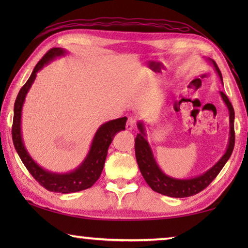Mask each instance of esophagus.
<instances>
[{
    "label": "esophagus",
    "instance_id": "obj_1",
    "mask_svg": "<svg viewBox=\"0 0 248 248\" xmlns=\"http://www.w3.org/2000/svg\"><path fill=\"white\" fill-rule=\"evenodd\" d=\"M134 125H136V118H133V117H129L127 120V124H125V129L132 130L134 128Z\"/></svg>",
    "mask_w": 248,
    "mask_h": 248
}]
</instances>
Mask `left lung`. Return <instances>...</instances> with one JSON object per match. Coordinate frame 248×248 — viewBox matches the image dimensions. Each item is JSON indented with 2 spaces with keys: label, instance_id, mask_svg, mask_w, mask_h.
<instances>
[{
  "label": "left lung",
  "instance_id": "8db88e82",
  "mask_svg": "<svg viewBox=\"0 0 248 248\" xmlns=\"http://www.w3.org/2000/svg\"><path fill=\"white\" fill-rule=\"evenodd\" d=\"M212 62L213 66L219 74V77L222 81V74L220 69L217 68V63L213 60L210 59ZM223 83V82H222ZM222 99L224 100L226 106H228L229 112H230V139H229V145L226 149V152L224 153L219 162L217 163L215 166L208 170L204 174L197 176L195 178L190 179H176L170 176L165 175L159 169L156 161L153 156L152 150H151L149 142L146 140V134L144 124L142 123L138 124V128H139L140 132L137 134L136 140H134V150H136V158L139 165V169L142 176L148 183L149 186L152 188L154 191L158 192V194L174 197V198H185V197L194 196L198 192L202 191L204 188H207L213 179H215L217 174L220 173L221 170L223 169L225 163L228 162L231 154L233 152L234 143H235V132H234V109L232 104L228 98L223 92H220Z\"/></svg>",
  "mask_w": 248,
  "mask_h": 248
}]
</instances>
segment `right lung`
Wrapping results in <instances>:
<instances>
[{"label": "right lung", "mask_w": 248, "mask_h": 248, "mask_svg": "<svg viewBox=\"0 0 248 248\" xmlns=\"http://www.w3.org/2000/svg\"><path fill=\"white\" fill-rule=\"evenodd\" d=\"M66 51L61 48H52L45 54L43 59L36 64L28 81L20 89L16 97L14 105V119L12 125V138L16 152L18 153L20 159L26 166L29 173L46 189L52 192H61V194H71V192L81 191L91 188L96 183L102 174L105 159L107 156V151L110 145L115 134L121 130L125 129L127 117L110 120L100 125L96 131L93 142H92L90 152L86 158L77 170L66 174L51 173L44 170L28 154L22 139V129H20V119H22V109L25 102V97L31 89V84L36 78L37 72L48 64L54 58L64 56Z\"/></svg>", "instance_id": "right-lung-1"}]
</instances>
